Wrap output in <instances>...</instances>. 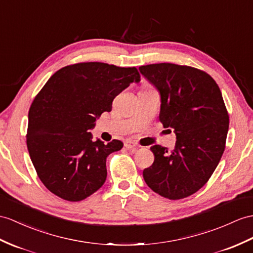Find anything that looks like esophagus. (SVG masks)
Listing matches in <instances>:
<instances>
[{"mask_svg":"<svg viewBox=\"0 0 253 253\" xmlns=\"http://www.w3.org/2000/svg\"><path fill=\"white\" fill-rule=\"evenodd\" d=\"M125 147L128 150H136L137 144L134 143V141H132V140H126L125 143Z\"/></svg>","mask_w":253,"mask_h":253,"instance_id":"obj_1","label":"esophagus"}]
</instances>
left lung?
I'll use <instances>...</instances> for the list:
<instances>
[{
  "mask_svg": "<svg viewBox=\"0 0 253 253\" xmlns=\"http://www.w3.org/2000/svg\"><path fill=\"white\" fill-rule=\"evenodd\" d=\"M161 95L159 119L176 134L173 151L155 145L146 183L156 193L180 200L208 181L225 148L229 114L220 88L204 71L187 65L158 63L139 67Z\"/></svg>",
  "mask_w": 253,
  "mask_h": 253,
  "instance_id": "1",
  "label": "left lung"
}]
</instances>
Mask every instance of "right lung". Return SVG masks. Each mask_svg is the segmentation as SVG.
Returning a JSON list of instances; mask_svg holds the SVG:
<instances>
[{
    "mask_svg": "<svg viewBox=\"0 0 253 253\" xmlns=\"http://www.w3.org/2000/svg\"><path fill=\"white\" fill-rule=\"evenodd\" d=\"M136 67L83 62L55 72L29 110L27 146L44 186L59 198L79 202L100 189L107 177L106 158L123 147L92 140L96 118L112 110L114 98L132 83Z\"/></svg>",
    "mask_w": 253,
    "mask_h": 253,
    "instance_id": "add662e5",
    "label": "right lung"
}]
</instances>
